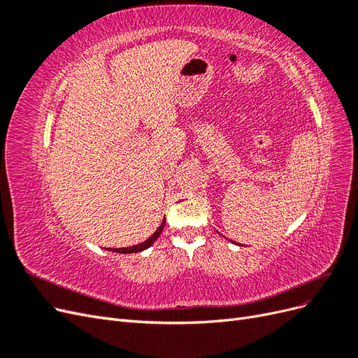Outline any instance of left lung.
<instances>
[{
  "label": "left lung",
  "instance_id": "8db88e82",
  "mask_svg": "<svg viewBox=\"0 0 358 358\" xmlns=\"http://www.w3.org/2000/svg\"><path fill=\"white\" fill-rule=\"evenodd\" d=\"M231 242H233V241H231Z\"/></svg>",
  "mask_w": 358,
  "mask_h": 358
}]
</instances>
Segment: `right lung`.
I'll list each match as a JSON object with an SVG mask.
<instances>
[{
  "instance_id": "right-lung-1",
  "label": "right lung",
  "mask_w": 358,
  "mask_h": 358,
  "mask_svg": "<svg viewBox=\"0 0 358 358\" xmlns=\"http://www.w3.org/2000/svg\"><path fill=\"white\" fill-rule=\"evenodd\" d=\"M164 225H166V218L162 220L161 225L157 229V231L149 237V239H146L145 242H142L140 245H134V246H129V248H109L107 251H112V252H119V254H133V252H142L145 251V249H148L150 245H154V242L158 239L161 231L164 230Z\"/></svg>"
}]
</instances>
